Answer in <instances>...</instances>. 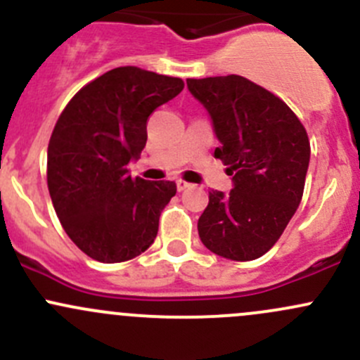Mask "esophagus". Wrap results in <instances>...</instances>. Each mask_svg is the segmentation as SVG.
I'll list each match as a JSON object with an SVG mask.
<instances>
[{"mask_svg":"<svg viewBox=\"0 0 360 360\" xmlns=\"http://www.w3.org/2000/svg\"><path fill=\"white\" fill-rule=\"evenodd\" d=\"M176 184H177V190H179V191L188 190V188L191 186L190 183H186V181H181V179H177V181H176Z\"/></svg>","mask_w":360,"mask_h":360,"instance_id":"obj_1","label":"esophagus"}]
</instances>
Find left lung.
<instances>
[{
	"instance_id": "1",
	"label": "left lung",
	"mask_w": 360,
	"mask_h": 360,
	"mask_svg": "<svg viewBox=\"0 0 360 360\" xmlns=\"http://www.w3.org/2000/svg\"><path fill=\"white\" fill-rule=\"evenodd\" d=\"M219 141L214 157L228 165L230 193L209 191L198 235L210 252L257 259L274 248L303 197L310 163L304 127L288 104L244 76L186 79Z\"/></svg>"
}]
</instances>
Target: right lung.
Here are the masks:
<instances>
[{"label": "right lung", "instance_id": "add662e5", "mask_svg": "<svg viewBox=\"0 0 360 360\" xmlns=\"http://www.w3.org/2000/svg\"><path fill=\"white\" fill-rule=\"evenodd\" d=\"M184 89L181 78L125 66L83 86L49 143L46 181L60 224L86 256L122 263L155 242L174 181L129 174L148 141L146 122Z\"/></svg>", "mask_w": 360, "mask_h": 360}]
</instances>
